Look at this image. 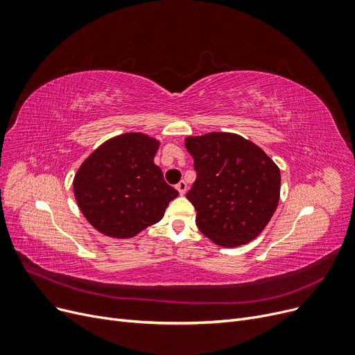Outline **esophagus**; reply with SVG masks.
Here are the masks:
<instances>
[{
	"instance_id": "esophagus-1",
	"label": "esophagus",
	"mask_w": 355,
	"mask_h": 355,
	"mask_svg": "<svg viewBox=\"0 0 355 355\" xmlns=\"http://www.w3.org/2000/svg\"><path fill=\"white\" fill-rule=\"evenodd\" d=\"M175 187L180 191V194H186L187 193V182L186 181H180Z\"/></svg>"
}]
</instances>
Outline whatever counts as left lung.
Segmentation results:
<instances>
[{
	"label": "left lung",
	"instance_id": "left-lung-1",
	"mask_svg": "<svg viewBox=\"0 0 355 355\" xmlns=\"http://www.w3.org/2000/svg\"><path fill=\"white\" fill-rule=\"evenodd\" d=\"M197 178L186 197L200 232L225 248L263 232L280 200V169L245 137L211 132L186 137Z\"/></svg>",
	"mask_w": 355,
	"mask_h": 355
}]
</instances>
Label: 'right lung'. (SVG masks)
Wrapping results in <instances>:
<instances>
[{"mask_svg":"<svg viewBox=\"0 0 355 355\" xmlns=\"http://www.w3.org/2000/svg\"><path fill=\"white\" fill-rule=\"evenodd\" d=\"M155 137L123 133L100 145L73 177L76 205L105 236L133 238L158 223L178 191L168 186L153 162Z\"/></svg>","mask_w":355,"mask_h":355,"instance_id":"obj_1","label":"right lung"}]
</instances>
